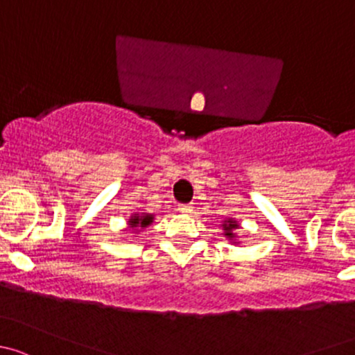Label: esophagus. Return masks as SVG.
<instances>
[{
  "label": "esophagus",
  "instance_id": "34e87169",
  "mask_svg": "<svg viewBox=\"0 0 355 355\" xmlns=\"http://www.w3.org/2000/svg\"><path fill=\"white\" fill-rule=\"evenodd\" d=\"M191 205H188V203H179L178 205V210L181 211V214H188V211H191Z\"/></svg>",
  "mask_w": 355,
  "mask_h": 355
}]
</instances>
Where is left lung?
I'll list each match as a JSON object with an SVG mask.
<instances>
[{"label": "left lung", "mask_w": 355, "mask_h": 355, "mask_svg": "<svg viewBox=\"0 0 355 355\" xmlns=\"http://www.w3.org/2000/svg\"><path fill=\"white\" fill-rule=\"evenodd\" d=\"M236 227H237V224H236V222H232V220H229V224H224L225 236L232 237V229H236Z\"/></svg>", "instance_id": "obj_1"}]
</instances>
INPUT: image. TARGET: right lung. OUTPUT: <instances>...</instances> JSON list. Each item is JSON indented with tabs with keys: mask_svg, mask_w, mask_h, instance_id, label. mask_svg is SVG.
Masks as SVG:
<instances>
[{
	"mask_svg": "<svg viewBox=\"0 0 355 355\" xmlns=\"http://www.w3.org/2000/svg\"><path fill=\"white\" fill-rule=\"evenodd\" d=\"M150 222H152L150 215H144V217L131 218L130 225H131V229H133V227H147V225L150 224Z\"/></svg>",
	"mask_w": 355,
	"mask_h": 355,
	"instance_id": "right-lung-1",
	"label": "right lung"
}]
</instances>
